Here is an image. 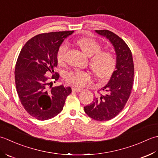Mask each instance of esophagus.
Segmentation results:
<instances>
[{
  "instance_id": "esophagus-1",
  "label": "esophagus",
  "mask_w": 158,
  "mask_h": 158,
  "mask_svg": "<svg viewBox=\"0 0 158 158\" xmlns=\"http://www.w3.org/2000/svg\"><path fill=\"white\" fill-rule=\"evenodd\" d=\"M72 91H75L76 93H80L83 91V89L81 88H78V87H73L72 88Z\"/></svg>"
}]
</instances>
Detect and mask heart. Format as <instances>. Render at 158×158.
<instances>
[{
  "instance_id": "b5f03b06",
  "label": "heart",
  "mask_w": 158,
  "mask_h": 158,
  "mask_svg": "<svg viewBox=\"0 0 158 158\" xmlns=\"http://www.w3.org/2000/svg\"><path fill=\"white\" fill-rule=\"evenodd\" d=\"M81 50L89 56L90 67L98 78L106 80L110 78L114 73L117 59L110 51H102V45L92 38L84 37L77 41ZM69 46L65 42L60 45L57 51L56 58L59 63H63L65 60ZM66 82L76 86H84L91 80L90 73L85 71L73 70L65 74Z\"/></svg>"
}]
</instances>
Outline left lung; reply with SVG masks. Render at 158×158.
Segmentation results:
<instances>
[{
    "mask_svg": "<svg viewBox=\"0 0 158 158\" xmlns=\"http://www.w3.org/2000/svg\"><path fill=\"white\" fill-rule=\"evenodd\" d=\"M108 39L117 54L116 70L110 81L104 88L106 94L99 93L91 104L84 107L89 117L99 121L110 120L124 108L133 86L134 66L131 52L127 44L116 34L108 30H96Z\"/></svg>",
    "mask_w": 158,
    "mask_h": 158,
    "instance_id": "8db88e82",
    "label": "left lung"
}]
</instances>
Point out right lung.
<instances>
[{"mask_svg": "<svg viewBox=\"0 0 158 158\" xmlns=\"http://www.w3.org/2000/svg\"><path fill=\"white\" fill-rule=\"evenodd\" d=\"M73 31L50 32L37 35L25 44L15 67L16 91L22 105L28 114L40 121L50 119L62 111L70 87H53L59 74L57 51L64 39ZM48 75H52L50 77Z\"/></svg>", "mask_w": 158, "mask_h": 158, "instance_id": "right-lung-1", "label": "right lung"}]
</instances>
